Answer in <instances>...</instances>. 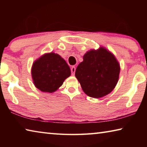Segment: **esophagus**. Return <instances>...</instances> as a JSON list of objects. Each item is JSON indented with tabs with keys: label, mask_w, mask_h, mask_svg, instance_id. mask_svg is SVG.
I'll return each instance as SVG.
<instances>
[{
	"label": "esophagus",
	"mask_w": 147,
	"mask_h": 147,
	"mask_svg": "<svg viewBox=\"0 0 147 147\" xmlns=\"http://www.w3.org/2000/svg\"><path fill=\"white\" fill-rule=\"evenodd\" d=\"M71 74L72 75H74V73H75V71H76V67L74 66H72L71 68Z\"/></svg>",
	"instance_id": "34e87169"
}]
</instances>
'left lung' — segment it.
I'll list each match as a JSON object with an SVG mask.
<instances>
[{
	"label": "left lung",
	"instance_id": "left-lung-1",
	"mask_svg": "<svg viewBox=\"0 0 147 147\" xmlns=\"http://www.w3.org/2000/svg\"><path fill=\"white\" fill-rule=\"evenodd\" d=\"M75 76L86 94L100 98L113 91L117 84L120 65L113 54L104 48L91 50L83 57Z\"/></svg>",
	"mask_w": 147,
	"mask_h": 147
}]
</instances>
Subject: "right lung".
Instances as JSON below:
<instances>
[{
	"mask_svg": "<svg viewBox=\"0 0 147 147\" xmlns=\"http://www.w3.org/2000/svg\"><path fill=\"white\" fill-rule=\"evenodd\" d=\"M70 75L71 69L66 61L54 53L44 54L34 62L32 67L35 86L46 93L56 91Z\"/></svg>",
	"mask_w": 147,
	"mask_h": 147,
	"instance_id": "obj_1",
	"label": "right lung"
}]
</instances>
